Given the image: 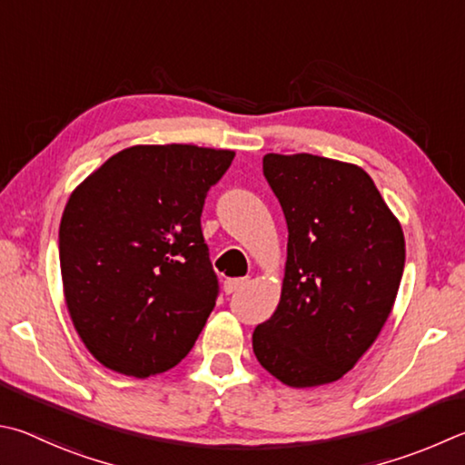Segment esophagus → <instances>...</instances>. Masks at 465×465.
<instances>
[{
    "instance_id": "34e87169",
    "label": "esophagus",
    "mask_w": 465,
    "mask_h": 465,
    "mask_svg": "<svg viewBox=\"0 0 465 465\" xmlns=\"http://www.w3.org/2000/svg\"><path fill=\"white\" fill-rule=\"evenodd\" d=\"M248 282V278H225L223 281V292L225 294H232V292H235L238 289H242L243 284Z\"/></svg>"
}]
</instances>
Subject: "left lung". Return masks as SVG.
<instances>
[{"instance_id": "8db88e82", "label": "left lung", "mask_w": 465, "mask_h": 465, "mask_svg": "<svg viewBox=\"0 0 465 465\" xmlns=\"http://www.w3.org/2000/svg\"><path fill=\"white\" fill-rule=\"evenodd\" d=\"M289 227L281 302L252 335L262 368L292 388L340 380L391 315L404 233L370 174L315 154H266Z\"/></svg>"}]
</instances>
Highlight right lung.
Returning a JSON list of instances; mask_svg holds the SVG:
<instances>
[{
	"instance_id": "obj_1",
	"label": "right lung",
	"mask_w": 465,
	"mask_h": 465,
	"mask_svg": "<svg viewBox=\"0 0 465 465\" xmlns=\"http://www.w3.org/2000/svg\"><path fill=\"white\" fill-rule=\"evenodd\" d=\"M233 156L132 146L71 193L58 230L64 302L99 364L148 378L195 345L219 292L201 213Z\"/></svg>"
}]
</instances>
